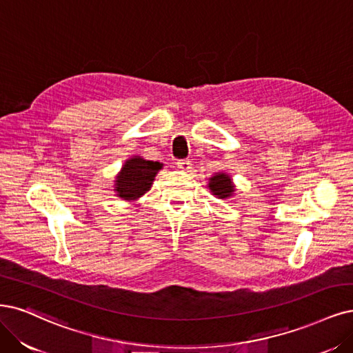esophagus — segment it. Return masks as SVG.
Segmentation results:
<instances>
[{
	"label": "esophagus",
	"mask_w": 353,
	"mask_h": 353,
	"mask_svg": "<svg viewBox=\"0 0 353 353\" xmlns=\"http://www.w3.org/2000/svg\"><path fill=\"white\" fill-rule=\"evenodd\" d=\"M176 166L179 169H182V171H188V169H191V161L190 159H178Z\"/></svg>",
	"instance_id": "1"
}]
</instances>
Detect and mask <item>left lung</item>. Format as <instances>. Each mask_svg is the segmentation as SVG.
I'll return each instance as SVG.
<instances>
[{
    "label": "left lung",
    "instance_id": "obj_1",
    "mask_svg": "<svg viewBox=\"0 0 353 353\" xmlns=\"http://www.w3.org/2000/svg\"><path fill=\"white\" fill-rule=\"evenodd\" d=\"M209 187L214 196H217L219 199L229 197L234 191V185L232 182H230V178L225 174H217L213 178H210Z\"/></svg>",
    "mask_w": 353,
    "mask_h": 353
}]
</instances>
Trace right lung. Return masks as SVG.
Instances as JSON below:
<instances>
[{
  "label": "right lung",
  "instance_id": "1",
  "mask_svg": "<svg viewBox=\"0 0 353 353\" xmlns=\"http://www.w3.org/2000/svg\"><path fill=\"white\" fill-rule=\"evenodd\" d=\"M162 168L159 162L145 161L141 157H131L123 166V172L117 178V192L121 199H137L149 191L157 171Z\"/></svg>",
  "mask_w": 353,
  "mask_h": 353
}]
</instances>
